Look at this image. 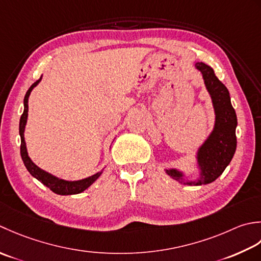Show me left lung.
<instances>
[{
	"mask_svg": "<svg viewBox=\"0 0 261 261\" xmlns=\"http://www.w3.org/2000/svg\"><path fill=\"white\" fill-rule=\"evenodd\" d=\"M200 71L205 87L208 91L215 113V124L212 133L197 151V166L199 177L195 180L185 179V174L178 169H166L167 174L172 179L188 186L211 184L224 171L230 164L237 150L236 128L237 114L232 107L230 93L226 87L216 77L213 68L203 62L195 63Z\"/></svg>",
	"mask_w": 261,
	"mask_h": 261,
	"instance_id": "8db88e82",
	"label": "left lung"
}]
</instances>
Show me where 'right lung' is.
<instances>
[{"mask_svg": "<svg viewBox=\"0 0 261 261\" xmlns=\"http://www.w3.org/2000/svg\"><path fill=\"white\" fill-rule=\"evenodd\" d=\"M41 81V76L36 81L33 86L29 88L28 91H27L24 99H23V114L21 115L20 118V124H19V134L21 137V146H20V153H21V158H22V161L24 163V166L28 170L29 173L33 175L34 178H36L37 180L45 185L46 187H48L53 193H55L57 195H75V194H80L82 191L86 190L87 188H89L95 180H97L102 171L94 173L91 177L84 178L81 180H76V181H68V180H64V179H60L55 177L48 172H46L45 170L40 169L39 167H37L36 164L31 161V159L28 155V151H27V146H25V141H24V128H25V124H27V119H28V100H29V95L33 91V89L35 87H37V84Z\"/></svg>", "mask_w": 261, "mask_h": 261, "instance_id": "add662e5", "label": "right lung"}]
</instances>
